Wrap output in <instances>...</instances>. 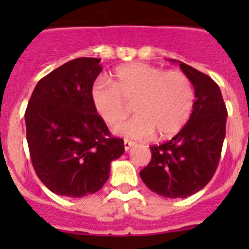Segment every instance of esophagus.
<instances>
[{
    "label": "esophagus",
    "mask_w": 249,
    "mask_h": 249,
    "mask_svg": "<svg viewBox=\"0 0 249 249\" xmlns=\"http://www.w3.org/2000/svg\"><path fill=\"white\" fill-rule=\"evenodd\" d=\"M134 142H132V141H128V140H125L124 141V148H125V151H129V150H130V148L133 147V146H134Z\"/></svg>",
    "instance_id": "34e87169"
}]
</instances>
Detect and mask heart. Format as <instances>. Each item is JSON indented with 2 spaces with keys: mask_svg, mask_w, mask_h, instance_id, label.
Returning a JSON list of instances; mask_svg holds the SVG:
<instances>
[{
  "mask_svg": "<svg viewBox=\"0 0 249 249\" xmlns=\"http://www.w3.org/2000/svg\"><path fill=\"white\" fill-rule=\"evenodd\" d=\"M95 112L109 126L120 124L130 113L138 116L117 126L121 136L148 140L177 134L193 113L195 91L191 80L179 71H164L146 63H128L116 68L112 85L98 83L90 90Z\"/></svg>",
  "mask_w": 249,
  "mask_h": 249,
  "instance_id": "heart-1",
  "label": "heart"
}]
</instances>
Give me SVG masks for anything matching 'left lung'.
<instances>
[{
  "label": "left lung",
  "mask_w": 249,
  "mask_h": 249,
  "mask_svg": "<svg viewBox=\"0 0 249 249\" xmlns=\"http://www.w3.org/2000/svg\"><path fill=\"white\" fill-rule=\"evenodd\" d=\"M195 90L193 113L170 141L151 146V161L140 172L148 189L169 199L200 191L216 172L226 134L228 111L221 90L209 76L179 60Z\"/></svg>",
  "instance_id": "obj_1"
}]
</instances>
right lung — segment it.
Wrapping results in <instances>:
<instances>
[{
	"label": "right lung",
	"mask_w": 249,
	"mask_h": 249,
	"mask_svg": "<svg viewBox=\"0 0 249 249\" xmlns=\"http://www.w3.org/2000/svg\"><path fill=\"white\" fill-rule=\"evenodd\" d=\"M101 59L77 58L37 83L25 109L27 142L41 182L56 195L97 193L109 177L124 141L109 134L90 99Z\"/></svg>",
	"instance_id": "right-lung-1"
}]
</instances>
